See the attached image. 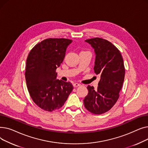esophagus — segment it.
Returning <instances> with one entry per match:
<instances>
[{"instance_id":"obj_1","label":"esophagus","mask_w":148,"mask_h":148,"mask_svg":"<svg viewBox=\"0 0 148 148\" xmlns=\"http://www.w3.org/2000/svg\"><path fill=\"white\" fill-rule=\"evenodd\" d=\"M80 85L81 84L80 83H73V86L74 87H78V86H80Z\"/></svg>"}]
</instances>
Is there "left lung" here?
<instances>
[{"label": "left lung", "mask_w": 148, "mask_h": 148, "mask_svg": "<svg viewBox=\"0 0 148 148\" xmlns=\"http://www.w3.org/2000/svg\"><path fill=\"white\" fill-rule=\"evenodd\" d=\"M94 49V71L101 76L97 89L88 85V94L83 101L85 108L95 114L110 110L117 102L125 78V69L120 51L108 41L101 38L85 40Z\"/></svg>", "instance_id": "8db88e82"}]
</instances>
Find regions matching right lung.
I'll return each mask as SVG.
<instances>
[{"label":"right lung","mask_w":148,"mask_h":148,"mask_svg":"<svg viewBox=\"0 0 148 148\" xmlns=\"http://www.w3.org/2000/svg\"><path fill=\"white\" fill-rule=\"evenodd\" d=\"M72 42L66 38L45 39L36 44L28 54L25 72L27 88L34 102L45 111L59 109L73 89L71 82L56 79V73Z\"/></svg>","instance_id":"right-lung-1"}]
</instances>
